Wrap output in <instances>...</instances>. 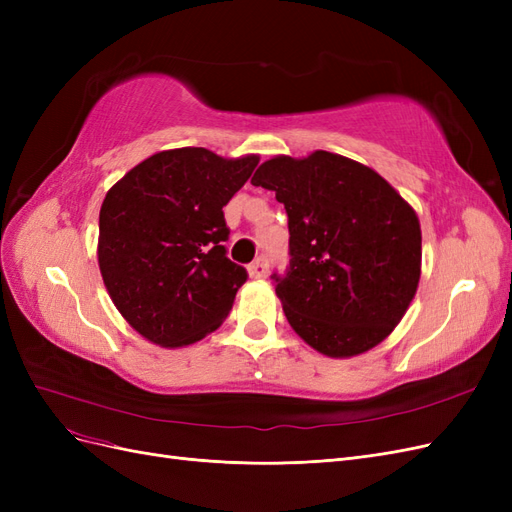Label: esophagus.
<instances>
[{
    "mask_svg": "<svg viewBox=\"0 0 512 512\" xmlns=\"http://www.w3.org/2000/svg\"><path fill=\"white\" fill-rule=\"evenodd\" d=\"M250 275L258 277V280H265V277L269 275V260H267V256H258L252 262V265H250Z\"/></svg>",
    "mask_w": 512,
    "mask_h": 512,
    "instance_id": "esophagus-1",
    "label": "esophagus"
}]
</instances>
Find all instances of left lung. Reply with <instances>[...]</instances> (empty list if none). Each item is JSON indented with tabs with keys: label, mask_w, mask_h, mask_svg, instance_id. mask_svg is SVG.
I'll use <instances>...</instances> for the list:
<instances>
[{
	"label": "left lung",
	"mask_w": 512,
	"mask_h": 512,
	"mask_svg": "<svg viewBox=\"0 0 512 512\" xmlns=\"http://www.w3.org/2000/svg\"><path fill=\"white\" fill-rule=\"evenodd\" d=\"M254 185L288 213L290 267L273 273L290 327L314 350L346 359L378 346L421 280V224L376 170L329 151L275 156Z\"/></svg>",
	"instance_id": "left-lung-1"
}]
</instances>
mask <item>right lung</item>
Instances as JSON below:
<instances>
[{
	"label": "right lung",
	"mask_w": 512,
	"mask_h": 512,
	"mask_svg": "<svg viewBox=\"0 0 512 512\" xmlns=\"http://www.w3.org/2000/svg\"><path fill=\"white\" fill-rule=\"evenodd\" d=\"M258 166L205 147L153 153L108 190L98 265L134 331L164 348L190 346L224 322L247 271L226 256L224 207Z\"/></svg>",
	"instance_id": "right-lung-1"
}]
</instances>
